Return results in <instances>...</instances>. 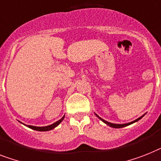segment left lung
Wrapping results in <instances>:
<instances>
[{"label": "left lung", "instance_id": "obj_1", "mask_svg": "<svg viewBox=\"0 0 161 161\" xmlns=\"http://www.w3.org/2000/svg\"><path fill=\"white\" fill-rule=\"evenodd\" d=\"M95 115H96V116L98 117V118H99V119H100V120L103 121V123H106V124H107V125L109 126V127H114V128H121V127H127V126L130 125V124H132V123H136V122H137L138 120H140V119H142V118L143 116H144L145 114H144V115H142V117H140V118H138V119H136V120L132 121V122H131V123H125V124H116V123H108V122H107V121H105V120H103V119H101V118H100V117L98 116V115H97L96 114H95Z\"/></svg>", "mask_w": 161, "mask_h": 161}]
</instances>
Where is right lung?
<instances>
[{
  "mask_svg": "<svg viewBox=\"0 0 161 161\" xmlns=\"http://www.w3.org/2000/svg\"><path fill=\"white\" fill-rule=\"evenodd\" d=\"M64 117L65 115L63 117H62V119H60V120H58V122H56V123H53V124H51V125H48V126H46V127H35V126H31V125H25L27 126L28 127H30V128H31V129L33 130H35V131H50V130H53V128H55L56 127H58V125H59L60 123H62V121L64 119ZM24 124V123H23Z\"/></svg>",
  "mask_w": 161,
  "mask_h": 161,
  "instance_id": "obj_1",
  "label": "right lung"
}]
</instances>
